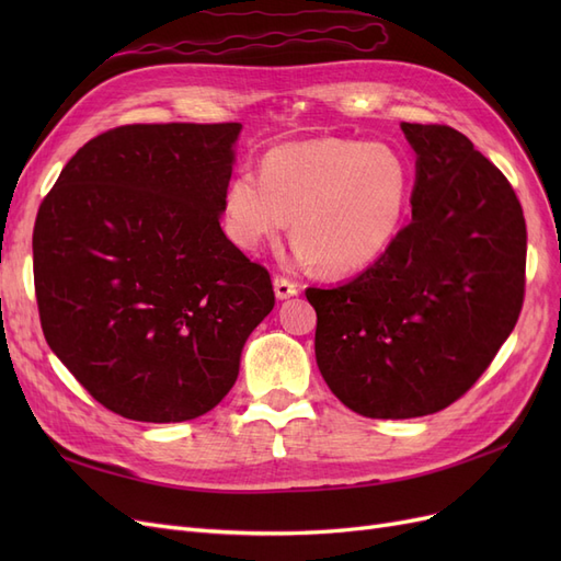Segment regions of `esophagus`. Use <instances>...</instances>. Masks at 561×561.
Masks as SVG:
<instances>
[{
	"label": "esophagus",
	"mask_w": 561,
	"mask_h": 561,
	"mask_svg": "<svg viewBox=\"0 0 561 561\" xmlns=\"http://www.w3.org/2000/svg\"><path fill=\"white\" fill-rule=\"evenodd\" d=\"M274 290H276L278 299H290L299 293V285L293 283V280H287L285 276H276L274 278Z\"/></svg>",
	"instance_id": "esophagus-1"
}]
</instances>
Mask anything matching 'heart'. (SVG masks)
I'll list each match as a JSON object with an SVG mask.
<instances>
[{
    "mask_svg": "<svg viewBox=\"0 0 561 561\" xmlns=\"http://www.w3.org/2000/svg\"><path fill=\"white\" fill-rule=\"evenodd\" d=\"M414 171L386 142L316 138L268 149L262 175L241 168L225 190V231L254 252L293 219L307 260L332 276L375 264L393 245L412 203Z\"/></svg>",
    "mask_w": 561,
    "mask_h": 561,
    "instance_id": "heart-1",
    "label": "heart"
}]
</instances>
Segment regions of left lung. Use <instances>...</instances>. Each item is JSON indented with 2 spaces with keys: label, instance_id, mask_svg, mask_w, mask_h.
<instances>
[{
  "label": "left lung",
  "instance_id": "obj_1",
  "mask_svg": "<svg viewBox=\"0 0 561 561\" xmlns=\"http://www.w3.org/2000/svg\"><path fill=\"white\" fill-rule=\"evenodd\" d=\"M412 222L360 276L307 287L316 360L348 410L414 419L474 386L524 301L526 225L513 184L463 133L407 124Z\"/></svg>",
  "mask_w": 561,
  "mask_h": 561
}]
</instances>
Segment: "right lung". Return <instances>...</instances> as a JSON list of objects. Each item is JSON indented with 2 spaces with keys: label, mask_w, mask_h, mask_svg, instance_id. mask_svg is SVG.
<instances>
[{
  "label": "right lung",
  "mask_w": 561,
  "mask_h": 561,
  "mask_svg": "<svg viewBox=\"0 0 561 561\" xmlns=\"http://www.w3.org/2000/svg\"><path fill=\"white\" fill-rule=\"evenodd\" d=\"M241 124H130L67 161L32 231L46 342L110 412L175 423L219 404L276 304L219 227Z\"/></svg>",
  "instance_id": "add662e5"
}]
</instances>
